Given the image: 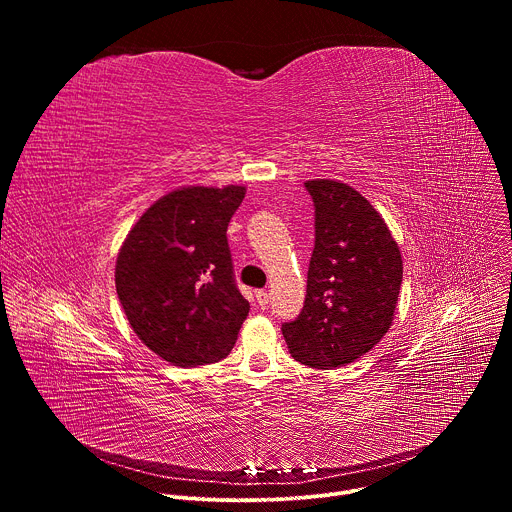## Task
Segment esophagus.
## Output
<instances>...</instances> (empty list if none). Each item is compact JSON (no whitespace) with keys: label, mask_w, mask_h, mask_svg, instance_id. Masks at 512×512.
<instances>
[{"label":"esophagus","mask_w":512,"mask_h":512,"mask_svg":"<svg viewBox=\"0 0 512 512\" xmlns=\"http://www.w3.org/2000/svg\"><path fill=\"white\" fill-rule=\"evenodd\" d=\"M255 298H257V304H259L261 308H265V306L269 304V294H267L265 289H257V291H255Z\"/></svg>","instance_id":"1"}]
</instances>
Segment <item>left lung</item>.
I'll return each mask as SVG.
<instances>
[{
	"label": "left lung",
	"mask_w": 512,
	"mask_h": 512,
	"mask_svg": "<svg viewBox=\"0 0 512 512\" xmlns=\"http://www.w3.org/2000/svg\"><path fill=\"white\" fill-rule=\"evenodd\" d=\"M314 202V251L300 316L281 326L298 362L334 369L367 354L391 328L403 261L381 214L334 180L304 184Z\"/></svg>",
	"instance_id": "1"
}]
</instances>
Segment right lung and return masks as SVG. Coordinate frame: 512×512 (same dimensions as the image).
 I'll list each match as a JSON object with an SVG mask.
<instances>
[{"instance_id":"add662e5","label":"right lung","mask_w":512,"mask_h":512,"mask_svg":"<svg viewBox=\"0 0 512 512\" xmlns=\"http://www.w3.org/2000/svg\"><path fill=\"white\" fill-rule=\"evenodd\" d=\"M243 186L174 190L141 214L115 267L123 312L139 340L176 367L225 358L249 314L227 229Z\"/></svg>"}]
</instances>
